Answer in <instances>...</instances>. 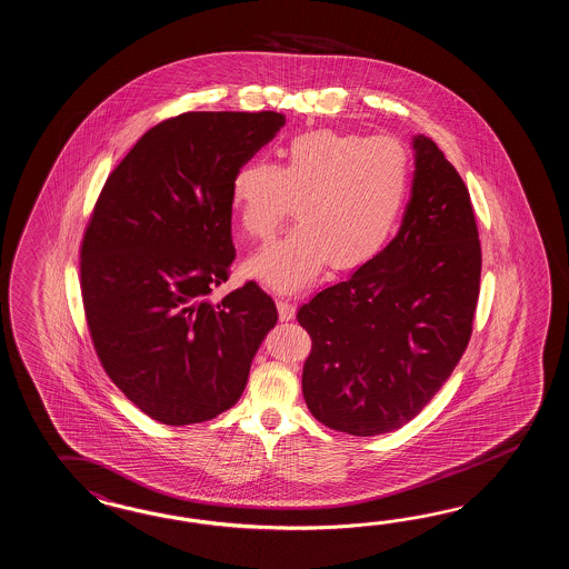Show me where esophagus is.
Segmentation results:
<instances>
[{
    "label": "esophagus",
    "instance_id": "esophagus-1",
    "mask_svg": "<svg viewBox=\"0 0 569 569\" xmlns=\"http://www.w3.org/2000/svg\"><path fill=\"white\" fill-rule=\"evenodd\" d=\"M279 320H291L296 315V306L290 300H278Z\"/></svg>",
    "mask_w": 569,
    "mask_h": 569
}]
</instances>
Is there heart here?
I'll return each mask as SVG.
<instances>
[{"label": "heart", "instance_id": "heart-1", "mask_svg": "<svg viewBox=\"0 0 569 569\" xmlns=\"http://www.w3.org/2000/svg\"><path fill=\"white\" fill-rule=\"evenodd\" d=\"M412 181V152L393 137L315 130L290 139L279 164L244 161L230 179V208L242 230L269 239L291 202L296 218L286 237L247 261V276L271 290L296 291L325 266H366L392 239Z\"/></svg>", "mask_w": 569, "mask_h": 569}]
</instances>
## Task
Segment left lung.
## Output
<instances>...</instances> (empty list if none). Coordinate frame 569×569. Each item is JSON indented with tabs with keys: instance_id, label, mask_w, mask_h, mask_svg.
Listing matches in <instances>:
<instances>
[{
	"instance_id": "left-lung-1",
	"label": "left lung",
	"mask_w": 569,
	"mask_h": 569,
	"mask_svg": "<svg viewBox=\"0 0 569 569\" xmlns=\"http://www.w3.org/2000/svg\"><path fill=\"white\" fill-rule=\"evenodd\" d=\"M412 198L396 239L298 308L312 339L302 392L312 417L355 437L405 427L468 349L481 244L469 191L429 137L415 139Z\"/></svg>"
}]
</instances>
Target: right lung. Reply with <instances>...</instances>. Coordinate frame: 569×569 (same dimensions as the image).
<instances>
[{
	"label": "right lung",
	"mask_w": 569,
	"mask_h": 569,
	"mask_svg": "<svg viewBox=\"0 0 569 569\" xmlns=\"http://www.w3.org/2000/svg\"><path fill=\"white\" fill-rule=\"evenodd\" d=\"M278 112H186L147 130L89 216L79 283L103 371L169 427L237 405L278 308L254 281L220 302L230 276V179L276 137Z\"/></svg>",
	"instance_id": "right-lung-1"
}]
</instances>
